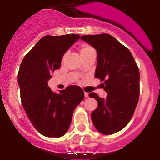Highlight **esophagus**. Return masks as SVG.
I'll use <instances>...</instances> for the list:
<instances>
[{
	"label": "esophagus",
	"instance_id": "obj_1",
	"mask_svg": "<svg viewBox=\"0 0 160 160\" xmlns=\"http://www.w3.org/2000/svg\"><path fill=\"white\" fill-rule=\"evenodd\" d=\"M84 97H85L86 98L89 97V95H88V92H84Z\"/></svg>",
	"mask_w": 160,
	"mask_h": 160
}]
</instances>
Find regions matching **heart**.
<instances>
[{
    "label": "heart",
    "mask_w": 160,
    "mask_h": 160,
    "mask_svg": "<svg viewBox=\"0 0 160 160\" xmlns=\"http://www.w3.org/2000/svg\"><path fill=\"white\" fill-rule=\"evenodd\" d=\"M92 51H94V50L92 49L90 46L87 45V44H83V45L81 46V48H80V55H84Z\"/></svg>",
    "instance_id": "b5f03b06"
}]
</instances>
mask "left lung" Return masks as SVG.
I'll use <instances>...</instances> for the list:
<instances>
[{"label":"left lung","mask_w":160,"mask_h":160,"mask_svg":"<svg viewBox=\"0 0 160 160\" xmlns=\"http://www.w3.org/2000/svg\"><path fill=\"white\" fill-rule=\"evenodd\" d=\"M80 38L97 50L95 77L104 81L107 92L105 99L95 92L89 93L98 104L91 114L92 121L101 134H114L128 124L134 113L139 99V70L130 51L110 34Z\"/></svg>","instance_id":"left-lung-1"}]
</instances>
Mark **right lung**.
Masks as SVG:
<instances>
[{
    "label": "right lung",
    "mask_w": 160,
    "mask_h": 160,
    "mask_svg": "<svg viewBox=\"0 0 160 160\" xmlns=\"http://www.w3.org/2000/svg\"><path fill=\"white\" fill-rule=\"evenodd\" d=\"M80 37L44 36L21 63L18 80L22 106L34 128L46 137L64 135L75 108L84 100V91L79 86H68L55 93L47 84L52 72L59 68L65 52Z\"/></svg>",
    "instance_id": "obj_1"
}]
</instances>
